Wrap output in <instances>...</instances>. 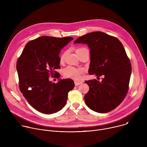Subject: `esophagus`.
<instances>
[{
	"mask_svg": "<svg viewBox=\"0 0 147 147\" xmlns=\"http://www.w3.org/2000/svg\"><path fill=\"white\" fill-rule=\"evenodd\" d=\"M82 83V81H74V84H75V86H78L80 84H81Z\"/></svg>",
	"mask_w": 147,
	"mask_h": 147,
	"instance_id": "obj_1",
	"label": "esophagus"
}]
</instances>
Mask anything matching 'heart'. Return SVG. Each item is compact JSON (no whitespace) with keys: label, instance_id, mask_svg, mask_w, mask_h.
I'll list each match as a JSON object with an SVG mask.
<instances>
[{"label":"heart","instance_id":"heart-1","mask_svg":"<svg viewBox=\"0 0 147 147\" xmlns=\"http://www.w3.org/2000/svg\"><path fill=\"white\" fill-rule=\"evenodd\" d=\"M84 48H80L77 50L81 49ZM65 55H63L61 56V60H63L64 59ZM83 73V70L82 69H77L72 66H68L64 70V74L66 77L71 78L75 80H79L81 77V74Z\"/></svg>","mask_w":147,"mask_h":147}]
</instances>
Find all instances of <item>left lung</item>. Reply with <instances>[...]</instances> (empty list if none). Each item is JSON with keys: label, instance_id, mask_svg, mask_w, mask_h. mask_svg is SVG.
Instances as JSON below:
<instances>
[{"label": "left lung", "instance_id": "left-lung-1", "mask_svg": "<svg viewBox=\"0 0 147 147\" xmlns=\"http://www.w3.org/2000/svg\"><path fill=\"white\" fill-rule=\"evenodd\" d=\"M74 44H87L90 49L88 73L99 82L86 81L90 90L84 96L87 106L98 113H107L121 103L126 96L131 74V66L121 42L106 33L95 31L80 36Z\"/></svg>", "mask_w": 147, "mask_h": 147}]
</instances>
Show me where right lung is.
Returning <instances> with one entry per match:
<instances>
[{"mask_svg": "<svg viewBox=\"0 0 147 147\" xmlns=\"http://www.w3.org/2000/svg\"><path fill=\"white\" fill-rule=\"evenodd\" d=\"M72 40L70 36L39 37L28 42L17 60L20 90L30 105L41 113L52 114L61 110L68 92L74 87L70 78H60L56 84L49 80V74L56 75L55 70L60 68L61 49Z\"/></svg>", "mask_w": 147, "mask_h": 147, "instance_id": "right-lung-1", "label": "right lung"}]
</instances>
